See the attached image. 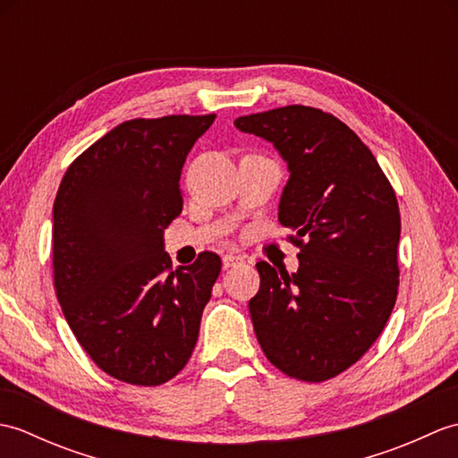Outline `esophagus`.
<instances>
[{
    "label": "esophagus",
    "mask_w": 458,
    "mask_h": 458,
    "mask_svg": "<svg viewBox=\"0 0 458 458\" xmlns=\"http://www.w3.org/2000/svg\"><path fill=\"white\" fill-rule=\"evenodd\" d=\"M242 261H244V259H242L240 256H232V254H226V256L222 258V267H224V269L238 267V266L242 264Z\"/></svg>",
    "instance_id": "obj_1"
}]
</instances>
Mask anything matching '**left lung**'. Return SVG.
<instances>
[{
  "instance_id": "left-lung-1",
  "label": "left lung",
  "mask_w": 458,
  "mask_h": 458,
  "mask_svg": "<svg viewBox=\"0 0 458 458\" xmlns=\"http://www.w3.org/2000/svg\"><path fill=\"white\" fill-rule=\"evenodd\" d=\"M274 143L289 181L279 222L295 232L299 269L256 264L250 315L264 354L281 372L325 382L382 333L395 305L400 208L390 181L358 135L335 115L285 106L234 122Z\"/></svg>"
}]
</instances>
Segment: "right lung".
Masks as SVG:
<instances>
[{"label":"right lung","instance_id":"1","mask_svg":"<svg viewBox=\"0 0 458 458\" xmlns=\"http://www.w3.org/2000/svg\"><path fill=\"white\" fill-rule=\"evenodd\" d=\"M214 118L123 122L76 157L58 187V303L96 366L120 382H169L197 344L222 261L202 251L171 269L163 234L182 210V165Z\"/></svg>","mask_w":458,"mask_h":458}]
</instances>
